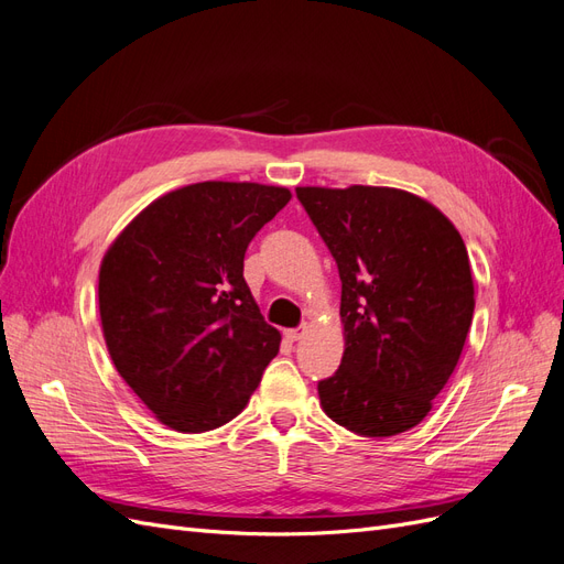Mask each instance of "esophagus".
I'll return each mask as SVG.
<instances>
[{
    "instance_id": "obj_1",
    "label": "esophagus",
    "mask_w": 564,
    "mask_h": 564,
    "mask_svg": "<svg viewBox=\"0 0 564 564\" xmlns=\"http://www.w3.org/2000/svg\"><path fill=\"white\" fill-rule=\"evenodd\" d=\"M303 334H305V329H303V327H301V329H286V332H284L286 340H292V344H296L299 338H303Z\"/></svg>"
}]
</instances>
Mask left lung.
<instances>
[{
  "mask_svg": "<svg viewBox=\"0 0 564 564\" xmlns=\"http://www.w3.org/2000/svg\"><path fill=\"white\" fill-rule=\"evenodd\" d=\"M340 278L344 360L317 386L332 421L367 437L419 425L454 373L475 311L464 240L400 187H296Z\"/></svg>",
  "mask_w": 564,
  "mask_h": 564,
  "instance_id": "1",
  "label": "left lung"
}]
</instances>
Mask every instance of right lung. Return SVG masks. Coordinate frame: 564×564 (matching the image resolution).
I'll use <instances>...</instances> for the list:
<instances>
[{
  "instance_id": "right-lung-1",
  "label": "right lung",
  "mask_w": 564,
  "mask_h": 564,
  "mask_svg": "<svg viewBox=\"0 0 564 564\" xmlns=\"http://www.w3.org/2000/svg\"><path fill=\"white\" fill-rule=\"evenodd\" d=\"M282 185L204 181L150 202L98 272L100 327L119 377L160 423L204 433L247 406L280 350L245 282L253 235Z\"/></svg>"
}]
</instances>
